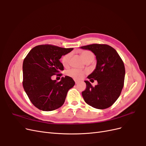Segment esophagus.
Listing matches in <instances>:
<instances>
[{
    "mask_svg": "<svg viewBox=\"0 0 146 146\" xmlns=\"http://www.w3.org/2000/svg\"><path fill=\"white\" fill-rule=\"evenodd\" d=\"M78 82H79L77 81V80H75V83H76V84H77Z\"/></svg>",
    "mask_w": 146,
    "mask_h": 146,
    "instance_id": "34e87169",
    "label": "esophagus"
}]
</instances>
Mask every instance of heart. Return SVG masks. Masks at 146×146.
<instances>
[{
  "label": "heart",
  "mask_w": 146,
  "mask_h": 146,
  "mask_svg": "<svg viewBox=\"0 0 146 146\" xmlns=\"http://www.w3.org/2000/svg\"><path fill=\"white\" fill-rule=\"evenodd\" d=\"M81 56L84 60V61H86L87 60L94 58V55L90 51L88 50H83L81 52ZM70 58V54H67L64 55L62 58H61V63L64 67H67L69 63V60ZM85 72L83 71V70H79L77 69H71L69 70L67 72V75L68 76L72 77L76 80H80L82 79L85 75Z\"/></svg>",
  "instance_id": "b5f03b06"
}]
</instances>
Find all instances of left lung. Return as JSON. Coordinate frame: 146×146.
I'll return each mask as SVG.
<instances>
[{
    "instance_id": "1",
    "label": "left lung",
    "mask_w": 146,
    "mask_h": 146,
    "mask_svg": "<svg viewBox=\"0 0 146 146\" xmlns=\"http://www.w3.org/2000/svg\"><path fill=\"white\" fill-rule=\"evenodd\" d=\"M93 52L97 60L94 70L88 76L91 82L98 81L92 86L85 81L86 90L82 92L85 102L97 109L107 108L115 102L120 96L125 78V66L116 50L107 44H93L80 47Z\"/></svg>"
}]
</instances>
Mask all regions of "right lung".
Listing matches in <instances>:
<instances>
[{
	"label": "right lung",
	"instance_id": "1",
	"mask_svg": "<svg viewBox=\"0 0 146 146\" xmlns=\"http://www.w3.org/2000/svg\"><path fill=\"white\" fill-rule=\"evenodd\" d=\"M73 48H62L52 45H39L33 47L26 56L23 65V87L34 106L42 111H53L61 107L68 91L75 82L69 76L60 82L52 80L54 75L61 76L64 70L60 62L61 56Z\"/></svg>",
	"mask_w": 146,
	"mask_h": 146
}]
</instances>
